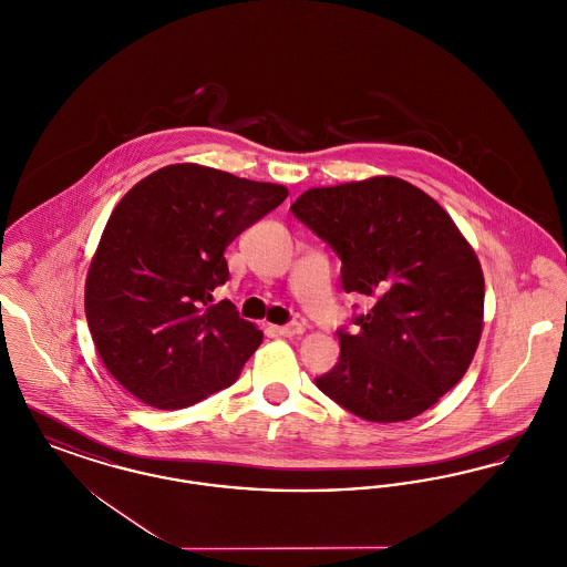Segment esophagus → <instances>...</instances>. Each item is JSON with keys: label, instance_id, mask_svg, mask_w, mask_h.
I'll return each mask as SVG.
<instances>
[{"label": "esophagus", "instance_id": "34e87169", "mask_svg": "<svg viewBox=\"0 0 567 567\" xmlns=\"http://www.w3.org/2000/svg\"><path fill=\"white\" fill-rule=\"evenodd\" d=\"M276 331H278L280 336H285V338H291V336H299V333H303V324L297 323V321H291V323L276 327Z\"/></svg>", "mask_w": 567, "mask_h": 567}]
</instances>
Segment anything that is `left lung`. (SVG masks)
Returning a JSON list of instances; mask_svg holds the SVG:
<instances>
[{
	"instance_id": "1",
	"label": "left lung",
	"mask_w": 567,
	"mask_h": 567,
	"mask_svg": "<svg viewBox=\"0 0 567 567\" xmlns=\"http://www.w3.org/2000/svg\"><path fill=\"white\" fill-rule=\"evenodd\" d=\"M291 213L342 261V289L370 310L338 329V363L315 378L359 419L398 423L465 374L483 331L485 278L453 218L410 183L378 176L306 190Z\"/></svg>"
}]
</instances>
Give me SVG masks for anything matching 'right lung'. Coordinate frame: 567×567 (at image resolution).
Returning <instances> with one entry per match:
<instances>
[{
	"instance_id": "obj_1",
	"label": "right lung",
	"mask_w": 567,
	"mask_h": 567,
	"mask_svg": "<svg viewBox=\"0 0 567 567\" xmlns=\"http://www.w3.org/2000/svg\"><path fill=\"white\" fill-rule=\"evenodd\" d=\"M193 163L140 181L109 218L91 261L84 312L110 374L144 404L178 410L234 384L264 333L213 291L225 248L287 199Z\"/></svg>"
}]
</instances>
